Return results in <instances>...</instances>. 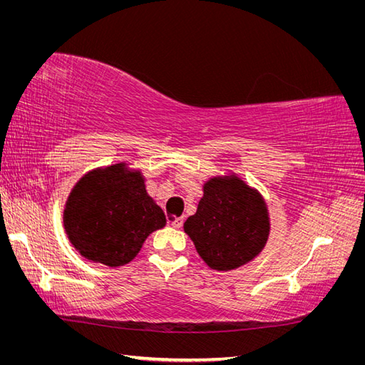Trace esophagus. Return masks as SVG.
Segmentation results:
<instances>
[{"label":"esophagus","mask_w":365,"mask_h":365,"mask_svg":"<svg viewBox=\"0 0 365 365\" xmlns=\"http://www.w3.org/2000/svg\"><path fill=\"white\" fill-rule=\"evenodd\" d=\"M168 222H169V225H172L173 228H181V225H182V217H176V216H169L168 217Z\"/></svg>","instance_id":"obj_1"}]
</instances>
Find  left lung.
Returning a JSON list of instances; mask_svg holds the SVG:
<instances>
[{
    "label": "left lung",
    "instance_id": "obj_1",
    "mask_svg": "<svg viewBox=\"0 0 365 365\" xmlns=\"http://www.w3.org/2000/svg\"><path fill=\"white\" fill-rule=\"evenodd\" d=\"M196 213L184 222L201 259L212 269L233 271L256 259L269 236V213L259 190L236 173L202 185Z\"/></svg>",
    "mask_w": 365,
    "mask_h": 365
}]
</instances>
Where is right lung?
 Returning a JSON list of instances; mask_svg holds the SVG:
<instances>
[{
  "label": "right lung",
  "instance_id": "right-lung-1",
  "mask_svg": "<svg viewBox=\"0 0 365 365\" xmlns=\"http://www.w3.org/2000/svg\"><path fill=\"white\" fill-rule=\"evenodd\" d=\"M164 225V212L148 195L145 176L126 163L83 175L63 208L70 244L86 260L111 268L129 263Z\"/></svg>",
  "mask_w": 365,
  "mask_h": 365
}]
</instances>
